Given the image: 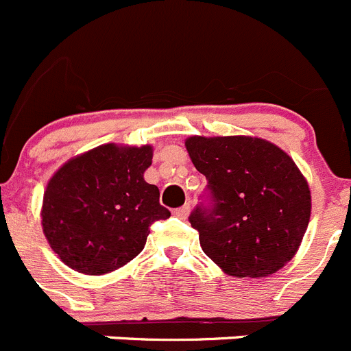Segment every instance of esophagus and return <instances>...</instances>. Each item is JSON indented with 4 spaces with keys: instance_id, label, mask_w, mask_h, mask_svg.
I'll return each instance as SVG.
<instances>
[{
    "instance_id": "1",
    "label": "esophagus",
    "mask_w": 351,
    "mask_h": 351,
    "mask_svg": "<svg viewBox=\"0 0 351 351\" xmlns=\"http://www.w3.org/2000/svg\"><path fill=\"white\" fill-rule=\"evenodd\" d=\"M189 211H191L189 204H184L182 208H177V210L174 211V215L176 217H179L180 220H186V218L189 217Z\"/></svg>"
}]
</instances>
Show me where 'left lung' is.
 <instances>
[{
	"instance_id": "8db88e82",
	"label": "left lung",
	"mask_w": 351,
	"mask_h": 351,
	"mask_svg": "<svg viewBox=\"0 0 351 351\" xmlns=\"http://www.w3.org/2000/svg\"><path fill=\"white\" fill-rule=\"evenodd\" d=\"M186 150L206 176L213 208L197 206L191 227L227 275L265 278L297 254L311 220L307 179L285 150L258 136H189Z\"/></svg>"
}]
</instances>
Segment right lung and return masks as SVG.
Masks as SVG:
<instances>
[{
  "label": "right lung",
  "mask_w": 351,
  "mask_h": 351,
  "mask_svg": "<svg viewBox=\"0 0 351 351\" xmlns=\"http://www.w3.org/2000/svg\"><path fill=\"white\" fill-rule=\"evenodd\" d=\"M154 147L107 143L69 158L47 182L40 223L58 258L83 275H106L136 258L150 225L171 217L145 180Z\"/></svg>",
  "instance_id": "add662e5"
}]
</instances>
